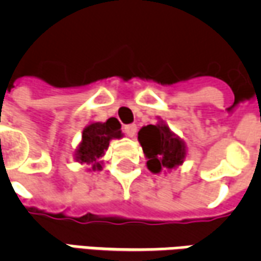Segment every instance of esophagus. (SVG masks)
Returning <instances> with one entry per match:
<instances>
[{
  "label": "esophagus",
  "mask_w": 261,
  "mask_h": 261,
  "mask_svg": "<svg viewBox=\"0 0 261 261\" xmlns=\"http://www.w3.org/2000/svg\"><path fill=\"white\" fill-rule=\"evenodd\" d=\"M123 131H124V134L127 137H134V136H136V133H137V125L136 124L124 125Z\"/></svg>",
  "instance_id": "esophagus-1"
}]
</instances>
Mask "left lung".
I'll list each match as a JSON object with an SVG mask.
<instances>
[{
    "label": "left lung",
    "instance_id": "1",
    "mask_svg": "<svg viewBox=\"0 0 261 261\" xmlns=\"http://www.w3.org/2000/svg\"><path fill=\"white\" fill-rule=\"evenodd\" d=\"M138 141L147 158L148 169L152 173L175 169L185 162L186 145L164 120H159L156 124L144 125L138 131Z\"/></svg>",
    "mask_w": 261,
    "mask_h": 261
}]
</instances>
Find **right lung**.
<instances>
[{
  "label": "right lung",
  "mask_w": 261,
  "mask_h": 261,
  "mask_svg": "<svg viewBox=\"0 0 261 261\" xmlns=\"http://www.w3.org/2000/svg\"><path fill=\"white\" fill-rule=\"evenodd\" d=\"M120 128L121 124L114 117L105 123H89L82 131V140L75 149L76 162L91 165L89 170H102L100 158L108 151L109 142L123 137Z\"/></svg>",
  "instance_id": "obj_1"
}]
</instances>
